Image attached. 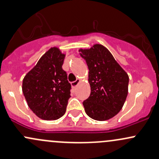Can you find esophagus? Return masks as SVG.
Masks as SVG:
<instances>
[{
  "instance_id": "obj_1",
  "label": "esophagus",
  "mask_w": 159,
  "mask_h": 159,
  "mask_svg": "<svg viewBox=\"0 0 159 159\" xmlns=\"http://www.w3.org/2000/svg\"><path fill=\"white\" fill-rule=\"evenodd\" d=\"M79 83H80V80L76 79V80H75V81H73V82H72V83H71V86H72L73 88H75V87L77 86Z\"/></svg>"
}]
</instances>
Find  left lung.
<instances>
[{
	"label": "left lung",
	"mask_w": 159,
	"mask_h": 159,
	"mask_svg": "<svg viewBox=\"0 0 159 159\" xmlns=\"http://www.w3.org/2000/svg\"><path fill=\"white\" fill-rule=\"evenodd\" d=\"M89 68V97L83 102L89 117L96 120L111 118L122 108L128 93L129 76L110 52L101 45L80 50Z\"/></svg>",
	"instance_id": "obj_1"
}]
</instances>
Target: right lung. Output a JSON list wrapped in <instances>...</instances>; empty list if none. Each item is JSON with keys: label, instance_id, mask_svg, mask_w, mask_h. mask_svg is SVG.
Masks as SVG:
<instances>
[{"label": "right lung", "instance_id": "add662e5", "mask_svg": "<svg viewBox=\"0 0 159 159\" xmlns=\"http://www.w3.org/2000/svg\"><path fill=\"white\" fill-rule=\"evenodd\" d=\"M65 55L52 48L25 76L23 93L30 109L46 120L64 115L70 98L71 85L62 68Z\"/></svg>", "mask_w": 159, "mask_h": 159}]
</instances>
